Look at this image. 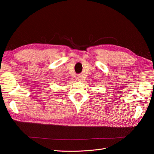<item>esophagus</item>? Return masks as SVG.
<instances>
[{
    "label": "esophagus",
    "instance_id": "1",
    "mask_svg": "<svg viewBox=\"0 0 154 154\" xmlns=\"http://www.w3.org/2000/svg\"><path fill=\"white\" fill-rule=\"evenodd\" d=\"M77 79L78 81H82L84 80V78H83V76L82 75V74H78V75L77 76Z\"/></svg>",
    "mask_w": 154,
    "mask_h": 154
}]
</instances>
